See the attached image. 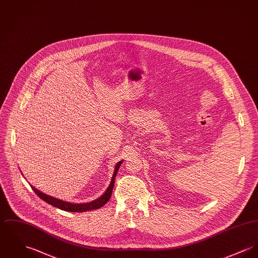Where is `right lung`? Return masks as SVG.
<instances>
[{
    "label": "right lung",
    "mask_w": 258,
    "mask_h": 258,
    "mask_svg": "<svg viewBox=\"0 0 258 258\" xmlns=\"http://www.w3.org/2000/svg\"><path fill=\"white\" fill-rule=\"evenodd\" d=\"M122 162H123V160H120L116 163L114 171L112 174V178L110 180V184L107 187V189H105V191L103 192V195L100 198H98L97 200H95L93 202H90V203H86V204H73V203H69V202H66V201H61L59 199L48 196V195L40 191L39 189H35V187H32V185H31V188L36 192V195L40 199H42L44 202L48 203L49 205L54 206V207H57L59 209L66 210V211H69V212H85V211L99 209L100 207L104 206L108 202V200L110 199V196H111V192H112V189H113V186H114V180H115L116 174H117V171H118Z\"/></svg>",
    "instance_id": "right-lung-1"
}]
</instances>
